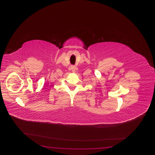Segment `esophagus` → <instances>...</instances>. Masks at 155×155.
<instances>
[{"label":"esophagus","instance_id":"1","mask_svg":"<svg viewBox=\"0 0 155 155\" xmlns=\"http://www.w3.org/2000/svg\"><path fill=\"white\" fill-rule=\"evenodd\" d=\"M71 69L72 70V71H73V72H75V70H77V67L75 66H71Z\"/></svg>","mask_w":155,"mask_h":155}]
</instances>
